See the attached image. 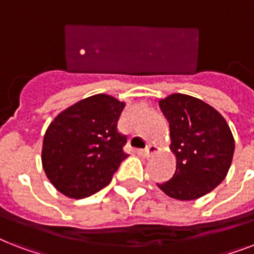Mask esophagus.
Masks as SVG:
<instances>
[{"instance_id":"34e87169","label":"esophagus","mask_w":254,"mask_h":254,"mask_svg":"<svg viewBox=\"0 0 254 254\" xmlns=\"http://www.w3.org/2000/svg\"><path fill=\"white\" fill-rule=\"evenodd\" d=\"M157 151H158V147L153 146V145H149V146H147L146 149L142 151V154H143V157L149 158L151 154H154V153H157Z\"/></svg>"}]
</instances>
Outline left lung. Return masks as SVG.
<instances>
[{"label":"left lung","mask_w":254,"mask_h":254,"mask_svg":"<svg viewBox=\"0 0 254 254\" xmlns=\"http://www.w3.org/2000/svg\"><path fill=\"white\" fill-rule=\"evenodd\" d=\"M170 124V150L177 159L173 178L158 187L178 200H195L224 181L235 138L225 119L203 100L173 93L159 100Z\"/></svg>","instance_id":"left-lung-1"}]
</instances>
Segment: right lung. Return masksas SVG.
I'll list each match as a JSON object with an SVG mask.
<instances>
[{"mask_svg":"<svg viewBox=\"0 0 254 254\" xmlns=\"http://www.w3.org/2000/svg\"><path fill=\"white\" fill-rule=\"evenodd\" d=\"M125 103L99 93L62 111L47 127L42 166L55 189L71 199L99 192L127 154L117 124Z\"/></svg>","mask_w":254,"mask_h":254,"instance_id":"add662e5","label":"right lung"}]
</instances>
